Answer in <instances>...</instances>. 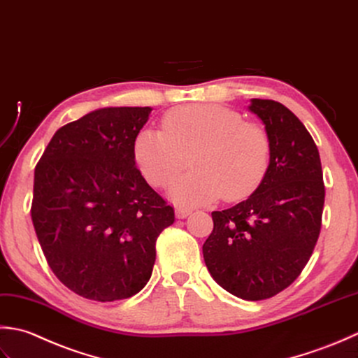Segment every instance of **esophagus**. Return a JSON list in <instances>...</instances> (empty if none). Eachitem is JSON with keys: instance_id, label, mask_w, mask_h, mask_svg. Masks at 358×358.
<instances>
[{"instance_id": "esophagus-1", "label": "esophagus", "mask_w": 358, "mask_h": 358, "mask_svg": "<svg viewBox=\"0 0 358 358\" xmlns=\"http://www.w3.org/2000/svg\"><path fill=\"white\" fill-rule=\"evenodd\" d=\"M174 213H176L178 220H184V217H187L189 213H192V208L179 206V207H176V211H174Z\"/></svg>"}]
</instances>
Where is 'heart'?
I'll return each mask as SVG.
<instances>
[{
  "mask_svg": "<svg viewBox=\"0 0 358 358\" xmlns=\"http://www.w3.org/2000/svg\"><path fill=\"white\" fill-rule=\"evenodd\" d=\"M162 129L145 128L134 141V159L143 178L162 188L192 162V171L170 187L182 206L239 201L252 194L271 166L272 141L267 129L245 122L221 105H185L170 109Z\"/></svg>",
  "mask_w": 358,
  "mask_h": 358,
  "instance_id": "heart-1",
  "label": "heart"
}]
</instances>
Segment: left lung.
Wrapping results in <instances>:
<instances>
[{
  "label": "left lung",
  "mask_w": 358,
  "mask_h": 358,
  "mask_svg": "<svg viewBox=\"0 0 358 358\" xmlns=\"http://www.w3.org/2000/svg\"><path fill=\"white\" fill-rule=\"evenodd\" d=\"M249 109L271 136V166L249 199L211 213L202 253L221 287L258 301L289 287L308 264L322 229L324 184L317 145L290 109L262 99H252Z\"/></svg>",
  "instance_id": "8db88e82"
}]
</instances>
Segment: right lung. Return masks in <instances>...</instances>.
Listing matches in <instances>:
<instances>
[{"label": "right lung", "mask_w": 358, "mask_h": 358, "mask_svg": "<svg viewBox=\"0 0 358 358\" xmlns=\"http://www.w3.org/2000/svg\"><path fill=\"white\" fill-rule=\"evenodd\" d=\"M150 106L101 108L62 127L35 166L32 222L49 267L94 301L125 300L151 278L174 210L136 169Z\"/></svg>", "instance_id": "add662e5"}]
</instances>
